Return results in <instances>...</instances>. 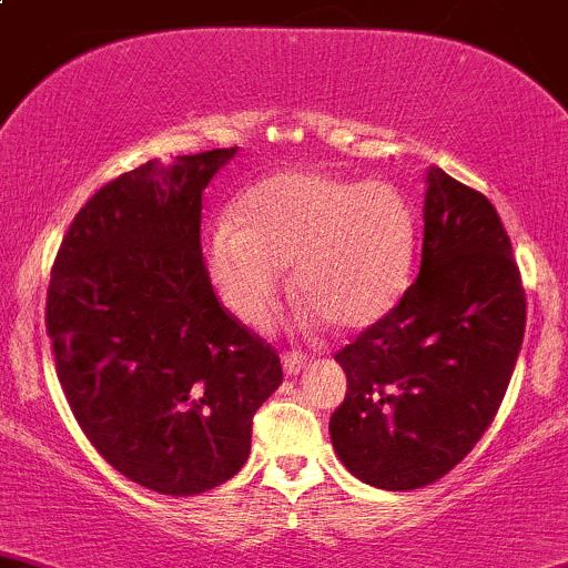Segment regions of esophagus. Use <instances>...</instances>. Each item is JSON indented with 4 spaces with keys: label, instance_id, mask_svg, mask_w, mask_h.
Segmentation results:
<instances>
[{
    "label": "esophagus",
    "instance_id": "1",
    "mask_svg": "<svg viewBox=\"0 0 568 568\" xmlns=\"http://www.w3.org/2000/svg\"><path fill=\"white\" fill-rule=\"evenodd\" d=\"M282 364H284L286 377H295V374H301L303 366H306V355L295 353V349H292V353H284Z\"/></svg>",
    "mask_w": 568,
    "mask_h": 568
}]
</instances>
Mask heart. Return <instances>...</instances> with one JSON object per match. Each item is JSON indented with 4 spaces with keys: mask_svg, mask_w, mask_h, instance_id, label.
Returning <instances> with one entry per match:
<instances>
[{
    "mask_svg": "<svg viewBox=\"0 0 568 568\" xmlns=\"http://www.w3.org/2000/svg\"><path fill=\"white\" fill-rule=\"evenodd\" d=\"M415 224L390 183L290 169L251 185L232 219L207 226L204 276L243 325L271 317L292 265L297 297L338 331H364L399 301Z\"/></svg>",
    "mask_w": 568,
    "mask_h": 568,
    "instance_id": "heart-1",
    "label": "heart"
}]
</instances>
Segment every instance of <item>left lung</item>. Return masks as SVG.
I'll return each instance as SVG.
<instances>
[{
    "instance_id": "obj_1",
    "label": "left lung",
    "mask_w": 568,
    "mask_h": 568,
    "mask_svg": "<svg viewBox=\"0 0 568 568\" xmlns=\"http://www.w3.org/2000/svg\"><path fill=\"white\" fill-rule=\"evenodd\" d=\"M525 333V290L498 210L426 172L420 273L399 306L336 353L347 396L336 457L388 493L435 484L493 424Z\"/></svg>"
}]
</instances>
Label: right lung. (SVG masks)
I'll return each instance as SVG.
<instances>
[{"label":"right lung","instance_id":"1","mask_svg":"<svg viewBox=\"0 0 568 568\" xmlns=\"http://www.w3.org/2000/svg\"><path fill=\"white\" fill-rule=\"evenodd\" d=\"M237 148L142 163L103 185L51 267L45 331L87 440L133 484L207 493L251 454L282 361L204 276L202 191Z\"/></svg>","mask_w":568,"mask_h":568}]
</instances>
